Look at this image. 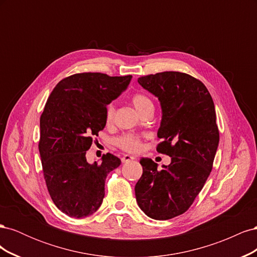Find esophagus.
<instances>
[{"mask_svg": "<svg viewBox=\"0 0 257 257\" xmlns=\"http://www.w3.org/2000/svg\"><path fill=\"white\" fill-rule=\"evenodd\" d=\"M134 159H135V158L132 157V155L124 154L123 157H122V159H121V161H122V163H127V162H130V161H132V160H134Z\"/></svg>", "mask_w": 257, "mask_h": 257, "instance_id": "esophagus-1", "label": "esophagus"}]
</instances>
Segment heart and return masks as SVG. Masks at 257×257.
Instances as JSON below:
<instances>
[{"label": "heart", "mask_w": 257, "mask_h": 257, "mask_svg": "<svg viewBox=\"0 0 257 257\" xmlns=\"http://www.w3.org/2000/svg\"><path fill=\"white\" fill-rule=\"evenodd\" d=\"M131 102L139 113H141L144 109H146L147 107L153 106L151 99L146 94H144V93H135V94L132 96ZM113 118H114V107L113 105H108L105 111L106 124H111L113 121ZM114 144L116 147H119L120 149L126 152H132V153L138 152L142 149V146H143L141 137L134 134H130V133L123 134L120 137L116 138Z\"/></svg>", "instance_id": "1"}]
</instances>
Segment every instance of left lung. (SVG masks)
<instances>
[{"label":"left lung","mask_w":257,"mask_h":257,"mask_svg":"<svg viewBox=\"0 0 257 257\" xmlns=\"http://www.w3.org/2000/svg\"><path fill=\"white\" fill-rule=\"evenodd\" d=\"M138 82L160 99L157 151L172 162L159 170L151 159L141 160L136 199L151 219L169 220L192 206L211 173L220 139L215 108L206 85L189 74L162 72L139 77Z\"/></svg>","instance_id":"left-lung-1"}]
</instances>
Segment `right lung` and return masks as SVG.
<instances>
[{
    "label": "right lung",
    "mask_w": 257,
    "mask_h": 257,
    "mask_svg": "<svg viewBox=\"0 0 257 257\" xmlns=\"http://www.w3.org/2000/svg\"><path fill=\"white\" fill-rule=\"evenodd\" d=\"M132 76L78 73L58 82L41 115L38 142L43 174L52 201L71 217L94 213L105 180L121 161L111 153L89 164L85 153L105 125L107 105L126 89Z\"/></svg>",
    "instance_id": "obj_1"
}]
</instances>
